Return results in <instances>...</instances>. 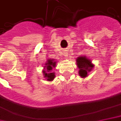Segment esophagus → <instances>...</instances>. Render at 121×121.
<instances>
[{
  "label": "esophagus",
  "mask_w": 121,
  "mask_h": 121,
  "mask_svg": "<svg viewBox=\"0 0 121 121\" xmlns=\"http://www.w3.org/2000/svg\"><path fill=\"white\" fill-rule=\"evenodd\" d=\"M65 56H66V57H68V54H67V53H66V54H65Z\"/></svg>",
  "instance_id": "1"
}]
</instances>
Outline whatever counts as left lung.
<instances>
[{"label": "left lung", "mask_w": 121, "mask_h": 121, "mask_svg": "<svg viewBox=\"0 0 121 121\" xmlns=\"http://www.w3.org/2000/svg\"><path fill=\"white\" fill-rule=\"evenodd\" d=\"M77 66L79 68V75L82 78L88 75V73L93 69V65L91 61L86 57V56H81L77 58Z\"/></svg>", "instance_id": "8db88e82"}]
</instances>
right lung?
Instances as JSON below:
<instances>
[{
  "label": "right lung",
  "instance_id": "right-lung-1",
  "mask_svg": "<svg viewBox=\"0 0 121 121\" xmlns=\"http://www.w3.org/2000/svg\"><path fill=\"white\" fill-rule=\"evenodd\" d=\"M55 66H56V61H55V60L52 59H48V60H47L46 63L45 64L44 70L43 71V73L44 78L48 81L53 80L55 77V73L52 72V69H54Z\"/></svg>",
  "mask_w": 121,
  "mask_h": 121
}]
</instances>
